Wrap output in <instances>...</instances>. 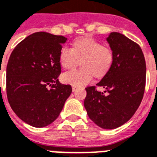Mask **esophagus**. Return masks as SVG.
I'll list each match as a JSON object with an SVG mask.
<instances>
[{
    "mask_svg": "<svg viewBox=\"0 0 157 157\" xmlns=\"http://www.w3.org/2000/svg\"><path fill=\"white\" fill-rule=\"evenodd\" d=\"M77 89H78V86H72V91H74V92H75V91H76Z\"/></svg>",
    "mask_w": 157,
    "mask_h": 157,
    "instance_id": "obj_1",
    "label": "esophagus"
}]
</instances>
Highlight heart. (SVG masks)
Masks as SVG:
<instances>
[{"label": "heart", "mask_w": 157, "mask_h": 157, "mask_svg": "<svg viewBox=\"0 0 157 157\" xmlns=\"http://www.w3.org/2000/svg\"><path fill=\"white\" fill-rule=\"evenodd\" d=\"M59 60L64 69L74 68L81 61L82 68L61 75L64 83L79 86L91 82L94 75L98 78L105 76L112 66L113 56L109 48L86 37L76 40L73 44V48H61Z\"/></svg>", "instance_id": "heart-1"}]
</instances>
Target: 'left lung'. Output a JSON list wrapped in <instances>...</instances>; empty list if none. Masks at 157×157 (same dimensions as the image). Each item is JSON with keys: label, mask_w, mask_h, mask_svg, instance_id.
Segmentation results:
<instances>
[{"label": "left lung", "mask_w": 157, "mask_h": 157, "mask_svg": "<svg viewBox=\"0 0 157 157\" xmlns=\"http://www.w3.org/2000/svg\"><path fill=\"white\" fill-rule=\"evenodd\" d=\"M106 41L113 52V64L96 83L105 91L86 87L84 107L94 123L111 130L128 121L140 105L146 82V63L141 48L126 36L111 32Z\"/></svg>", "instance_id": "8db88e82"}]
</instances>
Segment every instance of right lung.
Instances as JSON below:
<instances>
[{"mask_svg":"<svg viewBox=\"0 0 157 157\" xmlns=\"http://www.w3.org/2000/svg\"><path fill=\"white\" fill-rule=\"evenodd\" d=\"M67 39L36 32L14 48L6 67V92L11 109L22 121L44 127L58 117L72 92L61 84L60 52Z\"/></svg>","mask_w":157,"mask_h":157,"instance_id":"1","label":"right lung"}]
</instances>
